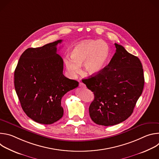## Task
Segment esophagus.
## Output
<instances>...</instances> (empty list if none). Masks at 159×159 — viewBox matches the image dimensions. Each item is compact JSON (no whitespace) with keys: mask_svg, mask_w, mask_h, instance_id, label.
<instances>
[{"mask_svg":"<svg viewBox=\"0 0 159 159\" xmlns=\"http://www.w3.org/2000/svg\"><path fill=\"white\" fill-rule=\"evenodd\" d=\"M79 86L80 87H83V88H85V85L84 84V83H82V82H80L79 83Z\"/></svg>","mask_w":159,"mask_h":159,"instance_id":"esophagus-1","label":"esophagus"}]
</instances>
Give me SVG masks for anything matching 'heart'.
<instances>
[{
	"mask_svg": "<svg viewBox=\"0 0 159 159\" xmlns=\"http://www.w3.org/2000/svg\"><path fill=\"white\" fill-rule=\"evenodd\" d=\"M109 52V48L105 42L85 39L75 45L71 52V57H65L64 63L71 76H75L80 71V65L84 62L85 72L94 75L104 69Z\"/></svg>",
	"mask_w": 159,
	"mask_h": 159,
	"instance_id": "heart-1",
	"label": "heart"
}]
</instances>
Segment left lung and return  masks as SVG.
<instances>
[{"label": "left lung", "instance_id": "8db88e82", "mask_svg": "<svg viewBox=\"0 0 159 159\" xmlns=\"http://www.w3.org/2000/svg\"><path fill=\"white\" fill-rule=\"evenodd\" d=\"M115 44L116 52L109 64L100 73L82 80L94 94L89 108L90 117L105 126L119 124L131 115L145 82L140 59Z\"/></svg>", "mask_w": 159, "mask_h": 159}]
</instances>
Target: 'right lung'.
Wrapping results in <instances>:
<instances>
[{
	"instance_id": "add662e5",
	"label": "right lung",
	"mask_w": 159,
	"mask_h": 159,
	"mask_svg": "<svg viewBox=\"0 0 159 159\" xmlns=\"http://www.w3.org/2000/svg\"><path fill=\"white\" fill-rule=\"evenodd\" d=\"M61 39L26 50L14 71V87L21 107L34 121L50 125L63 115L62 97L79 82L63 74V61L57 53Z\"/></svg>"
}]
</instances>
